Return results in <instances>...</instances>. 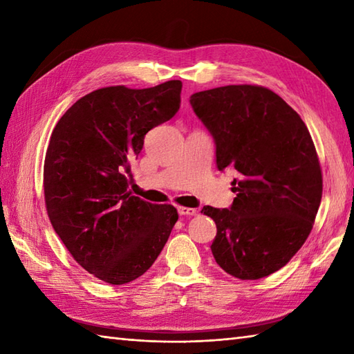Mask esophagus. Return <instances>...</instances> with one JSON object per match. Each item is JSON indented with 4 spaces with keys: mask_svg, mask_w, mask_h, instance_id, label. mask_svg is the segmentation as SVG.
<instances>
[{
    "mask_svg": "<svg viewBox=\"0 0 354 354\" xmlns=\"http://www.w3.org/2000/svg\"><path fill=\"white\" fill-rule=\"evenodd\" d=\"M179 216H194L198 213L196 208H189V207H178Z\"/></svg>",
    "mask_w": 354,
    "mask_h": 354,
    "instance_id": "1",
    "label": "esophagus"
}]
</instances>
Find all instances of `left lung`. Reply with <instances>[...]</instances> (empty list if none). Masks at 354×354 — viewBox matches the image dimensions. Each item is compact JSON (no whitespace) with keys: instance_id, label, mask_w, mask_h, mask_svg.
<instances>
[{"instance_id":"obj_1","label":"left lung","mask_w":354,"mask_h":354,"mask_svg":"<svg viewBox=\"0 0 354 354\" xmlns=\"http://www.w3.org/2000/svg\"><path fill=\"white\" fill-rule=\"evenodd\" d=\"M190 104L214 140L217 169L239 173L230 208H202L217 227L214 260L240 280L274 274L303 246L321 204V167L309 129L263 86L207 89L194 93Z\"/></svg>"}]
</instances>
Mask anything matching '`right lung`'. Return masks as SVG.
<instances>
[{"label": "right lung", "mask_w": 354, "mask_h": 354, "mask_svg": "<svg viewBox=\"0 0 354 354\" xmlns=\"http://www.w3.org/2000/svg\"><path fill=\"white\" fill-rule=\"evenodd\" d=\"M181 80L153 88H102L82 97L59 120L44 164L50 222L89 274L124 284L153 265L178 212L133 196L131 162L145 135L181 103Z\"/></svg>", "instance_id": "obj_1"}]
</instances>
